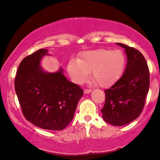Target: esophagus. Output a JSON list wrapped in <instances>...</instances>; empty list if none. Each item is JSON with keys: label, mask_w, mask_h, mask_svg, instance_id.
Segmentation results:
<instances>
[{"label": "esophagus", "mask_w": 160, "mask_h": 160, "mask_svg": "<svg viewBox=\"0 0 160 160\" xmlns=\"http://www.w3.org/2000/svg\"><path fill=\"white\" fill-rule=\"evenodd\" d=\"M91 90L90 89H85V90H84V93L85 94H88V93H90V92H91Z\"/></svg>", "instance_id": "1"}]
</instances>
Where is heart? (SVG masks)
Here are the masks:
<instances>
[{"mask_svg":"<svg viewBox=\"0 0 160 160\" xmlns=\"http://www.w3.org/2000/svg\"><path fill=\"white\" fill-rule=\"evenodd\" d=\"M126 63L125 54L121 50L99 48L81 54L80 59H71L68 70L74 82H85L92 70V78L102 88L117 82L122 75Z\"/></svg>","mask_w":160,"mask_h":160,"instance_id":"b5f03b06","label":"heart"}]
</instances>
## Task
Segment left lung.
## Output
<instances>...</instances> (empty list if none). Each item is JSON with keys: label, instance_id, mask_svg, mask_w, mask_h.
<instances>
[{"label": "left lung", "instance_id": "obj_1", "mask_svg": "<svg viewBox=\"0 0 160 160\" xmlns=\"http://www.w3.org/2000/svg\"><path fill=\"white\" fill-rule=\"evenodd\" d=\"M125 48L127 66L121 78L104 90L102 118L113 126L132 122L141 113L150 86V71L142 54L133 47L117 43Z\"/></svg>", "mask_w": 160, "mask_h": 160}]
</instances>
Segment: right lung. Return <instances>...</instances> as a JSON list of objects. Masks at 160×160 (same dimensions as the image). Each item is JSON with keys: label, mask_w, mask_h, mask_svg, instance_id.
I'll return each mask as SVG.
<instances>
[{"label": "right lung", "mask_w": 160, "mask_h": 160, "mask_svg": "<svg viewBox=\"0 0 160 160\" xmlns=\"http://www.w3.org/2000/svg\"><path fill=\"white\" fill-rule=\"evenodd\" d=\"M48 50L41 48L23 59L15 78V90L24 116L37 127L61 131L71 122L83 95L79 85L70 82L60 68L43 71L40 61Z\"/></svg>", "instance_id": "add662e5"}]
</instances>
